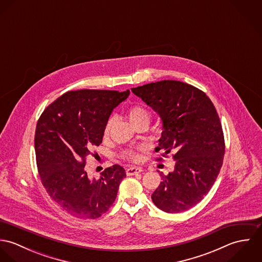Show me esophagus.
<instances>
[{
	"instance_id": "1",
	"label": "esophagus",
	"mask_w": 262,
	"mask_h": 262,
	"mask_svg": "<svg viewBox=\"0 0 262 262\" xmlns=\"http://www.w3.org/2000/svg\"><path fill=\"white\" fill-rule=\"evenodd\" d=\"M141 171H142V168L141 167H137V166H131V167L126 169L127 176H134V174H137V173H139Z\"/></svg>"
}]
</instances>
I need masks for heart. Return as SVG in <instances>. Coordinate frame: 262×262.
<instances>
[{
    "label": "heart",
    "mask_w": 262,
    "mask_h": 262,
    "mask_svg": "<svg viewBox=\"0 0 262 262\" xmlns=\"http://www.w3.org/2000/svg\"><path fill=\"white\" fill-rule=\"evenodd\" d=\"M128 119L133 127L140 125V124H146L148 125L150 122V113L147 109H145L142 106H133L131 107L127 112ZM114 124V117L109 118V120L106 123L105 129H104V136L107 137L110 134L111 128ZM143 148L137 150H128L125 152V156L133 161H139L141 159V152Z\"/></svg>",
    "instance_id": "1"
}]
</instances>
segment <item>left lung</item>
Segmentation results:
<instances>
[{"mask_svg": "<svg viewBox=\"0 0 262 262\" xmlns=\"http://www.w3.org/2000/svg\"><path fill=\"white\" fill-rule=\"evenodd\" d=\"M131 90L162 121L155 151L162 150V156L176 152L174 170L162 176L152 202L166 213L187 211L209 192L223 164L224 135L218 113L204 92L183 81L160 80Z\"/></svg>", "mask_w": 262, "mask_h": 262, "instance_id": "obj_1", "label": "left lung"}]
</instances>
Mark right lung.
<instances>
[{"instance_id":"right-lung-1","label":"right lung","mask_w":262,"mask_h":262,"mask_svg":"<svg viewBox=\"0 0 262 262\" xmlns=\"http://www.w3.org/2000/svg\"><path fill=\"white\" fill-rule=\"evenodd\" d=\"M129 94V90L68 92L38 120L34 145L39 177L50 198L72 216L97 219L116 200L125 169L115 164L96 180L88 177L84 166L93 148L102 143L113 110Z\"/></svg>"}]
</instances>
